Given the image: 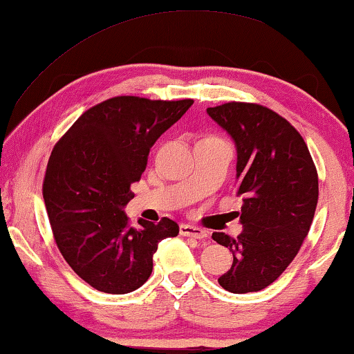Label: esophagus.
Instances as JSON below:
<instances>
[{
    "mask_svg": "<svg viewBox=\"0 0 354 354\" xmlns=\"http://www.w3.org/2000/svg\"><path fill=\"white\" fill-rule=\"evenodd\" d=\"M180 235L183 236H192V239H206L207 236V232L200 229V227H195V225H190V224H182L180 225Z\"/></svg>",
    "mask_w": 354,
    "mask_h": 354,
    "instance_id": "1",
    "label": "esophagus"
}]
</instances>
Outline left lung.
Returning <instances> with one entry per match:
<instances>
[{"label":"left lung","instance_id":"left-lung-1","mask_svg":"<svg viewBox=\"0 0 354 354\" xmlns=\"http://www.w3.org/2000/svg\"><path fill=\"white\" fill-rule=\"evenodd\" d=\"M206 113L235 142L236 195L243 196L241 234H212L234 254L217 282L230 293L259 292L280 277L306 239L319 196L316 166L298 130L272 109L230 101Z\"/></svg>","mask_w":354,"mask_h":354}]
</instances>
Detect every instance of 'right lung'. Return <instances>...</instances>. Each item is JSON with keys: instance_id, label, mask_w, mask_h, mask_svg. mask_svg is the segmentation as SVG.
I'll return each mask as SVG.
<instances>
[{"instance_id": "obj_1", "label": "right lung", "mask_w": 354, "mask_h": 354, "mask_svg": "<svg viewBox=\"0 0 354 354\" xmlns=\"http://www.w3.org/2000/svg\"><path fill=\"white\" fill-rule=\"evenodd\" d=\"M192 104L115 96L85 111L53 148L43 180L53 235L72 270L98 292L142 287L159 241L178 235L167 217L158 224L140 219L133 229L124 207L149 149Z\"/></svg>"}]
</instances>
